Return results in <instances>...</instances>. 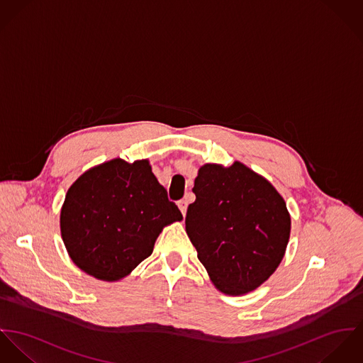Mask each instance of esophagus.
I'll return each instance as SVG.
<instances>
[{"mask_svg":"<svg viewBox=\"0 0 363 363\" xmlns=\"http://www.w3.org/2000/svg\"><path fill=\"white\" fill-rule=\"evenodd\" d=\"M178 207H179L181 213L185 216L186 214V208H188V201H186V199L178 201Z\"/></svg>","mask_w":363,"mask_h":363,"instance_id":"34e87169","label":"esophagus"}]
</instances>
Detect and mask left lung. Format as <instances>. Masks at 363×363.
Segmentation results:
<instances>
[{
	"label": "left lung",
	"instance_id": "obj_1",
	"mask_svg": "<svg viewBox=\"0 0 363 363\" xmlns=\"http://www.w3.org/2000/svg\"><path fill=\"white\" fill-rule=\"evenodd\" d=\"M192 191L186 233L210 280L227 295L260 286L281 263L289 240L281 195L240 162L201 165Z\"/></svg>",
	"mask_w": 363,
	"mask_h": 363
}]
</instances>
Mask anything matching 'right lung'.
Returning a JSON list of instances; mask_svg holds the SVG:
<instances>
[{
    "label": "right lung",
    "instance_id": "right-lung-1",
    "mask_svg": "<svg viewBox=\"0 0 363 363\" xmlns=\"http://www.w3.org/2000/svg\"><path fill=\"white\" fill-rule=\"evenodd\" d=\"M182 214L147 160L114 159L68 189L60 225L72 262L97 280L118 281L153 252L162 228Z\"/></svg>",
    "mask_w": 363,
    "mask_h": 363
}]
</instances>
